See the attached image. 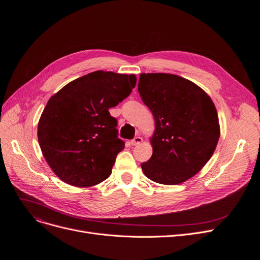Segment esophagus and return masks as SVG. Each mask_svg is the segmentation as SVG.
<instances>
[{
	"instance_id": "1",
	"label": "esophagus",
	"mask_w": 260,
	"mask_h": 260,
	"mask_svg": "<svg viewBox=\"0 0 260 260\" xmlns=\"http://www.w3.org/2000/svg\"><path fill=\"white\" fill-rule=\"evenodd\" d=\"M142 141H143V138H141V137H135V138L131 141V144H132V145H139Z\"/></svg>"
}]
</instances>
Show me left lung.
Wrapping results in <instances>:
<instances>
[{
  "instance_id": "1",
  "label": "left lung",
  "mask_w": 260,
  "mask_h": 260,
  "mask_svg": "<svg viewBox=\"0 0 260 260\" xmlns=\"http://www.w3.org/2000/svg\"><path fill=\"white\" fill-rule=\"evenodd\" d=\"M138 91L155 119L153 155L141 163L154 182L175 185L206 166L220 137L216 107L194 82L173 74H141Z\"/></svg>"
}]
</instances>
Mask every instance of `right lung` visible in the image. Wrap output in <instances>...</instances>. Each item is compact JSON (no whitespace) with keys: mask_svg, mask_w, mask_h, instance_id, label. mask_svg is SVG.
Instances as JSON below:
<instances>
[{"mask_svg":"<svg viewBox=\"0 0 260 260\" xmlns=\"http://www.w3.org/2000/svg\"><path fill=\"white\" fill-rule=\"evenodd\" d=\"M136 82L135 75L97 71L50 97L38 123V141L62 181L88 187L108 178L124 148L108 109L128 97Z\"/></svg>","mask_w":260,"mask_h":260,"instance_id":"add662e5","label":"right lung"}]
</instances>
